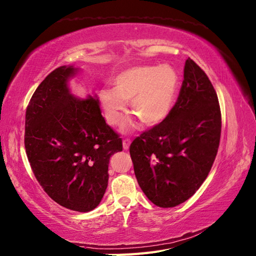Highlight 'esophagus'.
<instances>
[{
	"label": "esophagus",
	"mask_w": 256,
	"mask_h": 256,
	"mask_svg": "<svg viewBox=\"0 0 256 256\" xmlns=\"http://www.w3.org/2000/svg\"><path fill=\"white\" fill-rule=\"evenodd\" d=\"M130 140L128 138L123 140V148H124V150H128L130 148Z\"/></svg>",
	"instance_id": "34e87169"
}]
</instances>
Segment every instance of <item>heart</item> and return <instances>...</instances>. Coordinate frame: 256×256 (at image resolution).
I'll use <instances>...</instances> for the list:
<instances>
[{
  "label": "heart",
  "mask_w": 256,
  "mask_h": 256,
  "mask_svg": "<svg viewBox=\"0 0 256 256\" xmlns=\"http://www.w3.org/2000/svg\"><path fill=\"white\" fill-rule=\"evenodd\" d=\"M114 88L100 92L106 120L118 126L123 120L126 101H130L133 114L146 126L162 122L174 106L179 86V77L170 65L135 66L118 74ZM130 126H124L128 130Z\"/></svg>",
  "instance_id": "obj_1"
}]
</instances>
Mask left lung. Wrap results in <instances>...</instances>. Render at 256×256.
<instances>
[{
	"instance_id": "obj_1",
	"label": "left lung",
	"mask_w": 256,
	"mask_h": 256,
	"mask_svg": "<svg viewBox=\"0 0 256 256\" xmlns=\"http://www.w3.org/2000/svg\"><path fill=\"white\" fill-rule=\"evenodd\" d=\"M220 133L215 88L188 58L179 97L169 116L130 146L135 176L148 200L168 208L191 198L215 162Z\"/></svg>"
}]
</instances>
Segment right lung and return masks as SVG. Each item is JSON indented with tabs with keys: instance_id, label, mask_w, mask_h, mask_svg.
I'll return each mask as SVG.
<instances>
[{
	"instance_id": "add662e5",
	"label": "right lung",
	"mask_w": 256,
	"mask_h": 256,
	"mask_svg": "<svg viewBox=\"0 0 256 256\" xmlns=\"http://www.w3.org/2000/svg\"><path fill=\"white\" fill-rule=\"evenodd\" d=\"M76 72L63 65L36 89L26 110L25 148L44 192L65 208L86 212L102 200L109 159L123 147L96 96L80 99L70 92L68 82Z\"/></svg>"
}]
</instances>
